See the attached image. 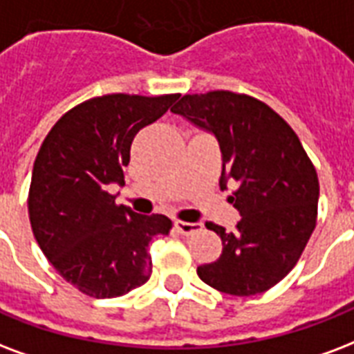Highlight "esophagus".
Wrapping results in <instances>:
<instances>
[{
	"label": "esophagus",
	"mask_w": 354,
	"mask_h": 354,
	"mask_svg": "<svg viewBox=\"0 0 354 354\" xmlns=\"http://www.w3.org/2000/svg\"><path fill=\"white\" fill-rule=\"evenodd\" d=\"M174 228L178 230V234H182V236H193L196 232L202 230V225L198 223H185V221H176L174 223Z\"/></svg>",
	"instance_id": "esophagus-1"
}]
</instances>
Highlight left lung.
Instances as JSON below:
<instances>
[{
  "label": "left lung",
  "mask_w": 354,
  "mask_h": 354,
  "mask_svg": "<svg viewBox=\"0 0 354 354\" xmlns=\"http://www.w3.org/2000/svg\"><path fill=\"white\" fill-rule=\"evenodd\" d=\"M171 111L217 137L221 189L236 183L230 202L241 213L230 234L206 223L221 236L223 254L196 273L228 295L263 293L295 267L314 232L319 201L315 167L290 124L249 94H185Z\"/></svg>",
  "instance_id": "left-lung-1"
}]
</instances>
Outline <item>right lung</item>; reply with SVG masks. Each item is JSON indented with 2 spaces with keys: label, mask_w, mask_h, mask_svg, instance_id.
Here are the masks:
<instances>
[{
  "label": "right lung",
  "mask_w": 354,
  "mask_h": 354,
  "mask_svg": "<svg viewBox=\"0 0 354 354\" xmlns=\"http://www.w3.org/2000/svg\"><path fill=\"white\" fill-rule=\"evenodd\" d=\"M180 94H105L75 105L46 135L27 198L40 250L81 293L111 299L152 274L148 252L169 236L165 215H139L107 193L122 183L133 137L163 117Z\"/></svg>",
  "instance_id": "1"
}]
</instances>
